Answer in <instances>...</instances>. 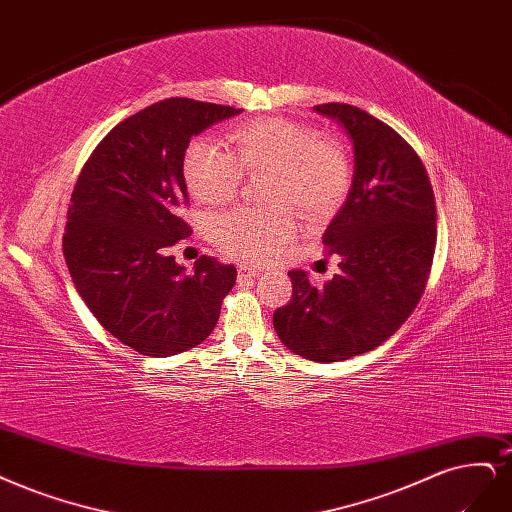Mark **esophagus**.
<instances>
[{
  "mask_svg": "<svg viewBox=\"0 0 512 512\" xmlns=\"http://www.w3.org/2000/svg\"><path fill=\"white\" fill-rule=\"evenodd\" d=\"M260 269L248 267V264H239V279H248V277H258Z\"/></svg>",
  "mask_w": 512,
  "mask_h": 512,
  "instance_id": "1",
  "label": "esophagus"
}]
</instances>
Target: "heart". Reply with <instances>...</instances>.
Segmentation results:
<instances>
[{
    "label": "heart",
    "instance_id": "obj_1",
    "mask_svg": "<svg viewBox=\"0 0 512 512\" xmlns=\"http://www.w3.org/2000/svg\"><path fill=\"white\" fill-rule=\"evenodd\" d=\"M233 152L211 139L190 144L184 178L199 203L233 201L243 173H269L264 197L267 211L239 207L216 218L211 235L220 250L264 262L294 235V214L307 220L326 218L337 209L351 184V156L334 135H317L305 122L290 118H256L228 133Z\"/></svg>",
    "mask_w": 512,
    "mask_h": 512
}]
</instances>
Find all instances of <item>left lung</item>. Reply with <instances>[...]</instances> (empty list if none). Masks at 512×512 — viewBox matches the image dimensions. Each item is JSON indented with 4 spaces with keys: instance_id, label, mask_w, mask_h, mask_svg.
Segmentation results:
<instances>
[{
    "instance_id": "obj_1",
    "label": "left lung",
    "mask_w": 512,
    "mask_h": 512,
    "mask_svg": "<svg viewBox=\"0 0 512 512\" xmlns=\"http://www.w3.org/2000/svg\"><path fill=\"white\" fill-rule=\"evenodd\" d=\"M354 142L349 195L322 237L341 273L315 288L290 271L292 298L273 326L296 356L341 362L379 347L407 322L426 290L436 248V205L417 152L385 122L347 103L313 108Z\"/></svg>"
}]
</instances>
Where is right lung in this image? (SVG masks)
<instances>
[{
	"label": "right lung",
	"instance_id": "1",
	"mask_svg": "<svg viewBox=\"0 0 512 512\" xmlns=\"http://www.w3.org/2000/svg\"><path fill=\"white\" fill-rule=\"evenodd\" d=\"M239 112L186 97L158 101L118 122L78 175L63 235L69 275L99 324L142 356L203 343L235 286L233 264L201 256L186 275L169 248L190 237L180 218L190 137Z\"/></svg>",
	"mask_w": 512,
	"mask_h": 512
}]
</instances>
